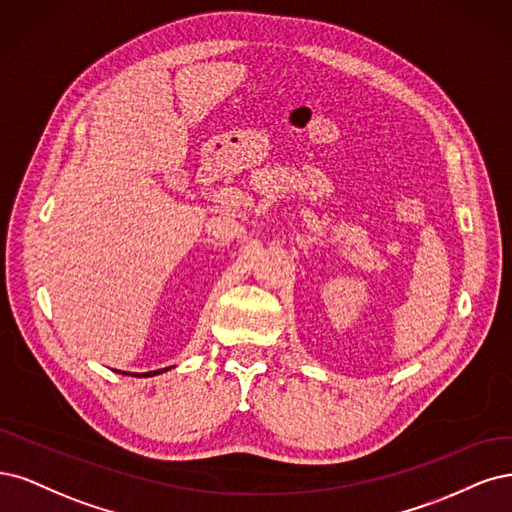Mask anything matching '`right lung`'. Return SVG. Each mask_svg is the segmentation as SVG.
<instances>
[{
  "label": "right lung",
  "instance_id": "obj_1",
  "mask_svg": "<svg viewBox=\"0 0 512 512\" xmlns=\"http://www.w3.org/2000/svg\"><path fill=\"white\" fill-rule=\"evenodd\" d=\"M166 370H170V368H163V370H153V372H144L142 376H155V374H161V372H166ZM134 376H140V374H134Z\"/></svg>",
  "mask_w": 512,
  "mask_h": 512
}]
</instances>
